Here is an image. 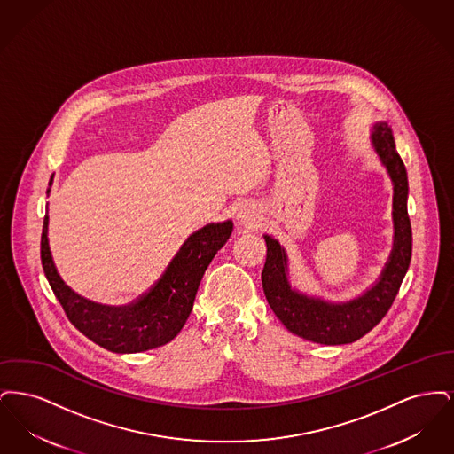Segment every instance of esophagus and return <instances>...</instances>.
I'll return each mask as SVG.
<instances>
[{
    "instance_id": "34e87169",
    "label": "esophagus",
    "mask_w": 454,
    "mask_h": 454,
    "mask_svg": "<svg viewBox=\"0 0 454 454\" xmlns=\"http://www.w3.org/2000/svg\"><path fill=\"white\" fill-rule=\"evenodd\" d=\"M260 215L254 204H243L237 213V224L245 230H257L260 226Z\"/></svg>"
}]
</instances>
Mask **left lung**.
Listing matches in <instances>:
<instances>
[{
	"instance_id": "left-lung-1",
	"label": "left lung",
	"mask_w": 454,
	"mask_h": 454,
	"mask_svg": "<svg viewBox=\"0 0 454 454\" xmlns=\"http://www.w3.org/2000/svg\"><path fill=\"white\" fill-rule=\"evenodd\" d=\"M369 139L393 185V247L380 278L371 284V287L347 301H330L317 294L302 293L291 284L286 248L276 238L263 235L267 259L262 270V287L269 306L289 332L324 346L352 344L380 324L411 265L407 170L395 148L388 122L372 124Z\"/></svg>"
}]
</instances>
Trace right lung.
<instances>
[{"mask_svg": "<svg viewBox=\"0 0 454 454\" xmlns=\"http://www.w3.org/2000/svg\"><path fill=\"white\" fill-rule=\"evenodd\" d=\"M52 178L47 195L51 194ZM49 211V209H47ZM49 216L43 217V272L69 322L91 342L115 354H136L165 346L187 322L200 279L217 250L231 237L233 221L209 223L187 238L161 278L128 306H107L76 294L59 276L49 247Z\"/></svg>", "mask_w": 454, "mask_h": 454, "instance_id": "right-lung-1", "label": "right lung"}]
</instances>
